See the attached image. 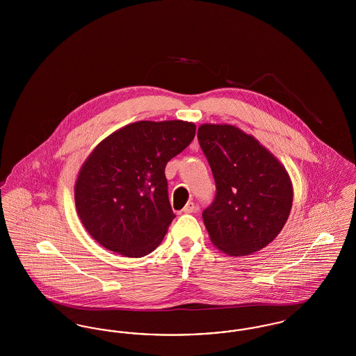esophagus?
Instances as JSON below:
<instances>
[{
	"label": "esophagus",
	"instance_id": "obj_1",
	"mask_svg": "<svg viewBox=\"0 0 356 356\" xmlns=\"http://www.w3.org/2000/svg\"><path fill=\"white\" fill-rule=\"evenodd\" d=\"M195 209H196L195 203L189 202V203L186 204V207L183 208V212H184V213H192V212H195Z\"/></svg>",
	"mask_w": 356,
	"mask_h": 356
}]
</instances>
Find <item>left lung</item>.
I'll use <instances>...</instances> for the list:
<instances>
[{"label": "left lung", "instance_id": "obj_1", "mask_svg": "<svg viewBox=\"0 0 356 356\" xmlns=\"http://www.w3.org/2000/svg\"><path fill=\"white\" fill-rule=\"evenodd\" d=\"M199 144L216 195L203 220L211 241L225 254H254L283 229L292 207L287 170L252 136L232 125L204 124Z\"/></svg>", "mask_w": 356, "mask_h": 356}]
</instances>
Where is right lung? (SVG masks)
Returning <instances> with one entry per match:
<instances>
[{
    "label": "right lung",
    "instance_id": "1",
    "mask_svg": "<svg viewBox=\"0 0 356 356\" xmlns=\"http://www.w3.org/2000/svg\"><path fill=\"white\" fill-rule=\"evenodd\" d=\"M195 134V124L181 120L137 121L102 140L74 186L77 213L89 235L116 254H151L176 218L165 165Z\"/></svg>",
    "mask_w": 356,
    "mask_h": 356
}]
</instances>
